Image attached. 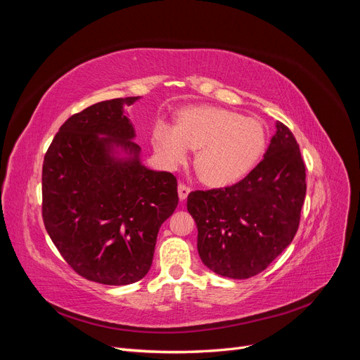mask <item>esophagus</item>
I'll return each instance as SVG.
<instances>
[{
  "instance_id": "34e87169",
  "label": "esophagus",
  "mask_w": 360,
  "mask_h": 360,
  "mask_svg": "<svg viewBox=\"0 0 360 360\" xmlns=\"http://www.w3.org/2000/svg\"><path fill=\"white\" fill-rule=\"evenodd\" d=\"M191 193V188H188L186 184H179V198L181 200V201H184L188 198V195Z\"/></svg>"
}]
</instances>
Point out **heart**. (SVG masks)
Returning a JSON list of instances; mask_svg holds the SVG:
<instances>
[{"label": "heart", "mask_w": 360, "mask_h": 360, "mask_svg": "<svg viewBox=\"0 0 360 360\" xmlns=\"http://www.w3.org/2000/svg\"><path fill=\"white\" fill-rule=\"evenodd\" d=\"M153 147L171 169L183 165L197 150L195 168L201 180L214 188L245 179L263 158L267 130L258 118L214 106H195L180 112L177 126L159 122L153 129Z\"/></svg>", "instance_id": "obj_1"}]
</instances>
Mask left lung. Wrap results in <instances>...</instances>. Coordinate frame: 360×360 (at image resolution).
Instances as JSON below:
<instances>
[{
    "instance_id": "obj_1",
    "label": "left lung",
    "mask_w": 360,
    "mask_h": 360,
    "mask_svg": "<svg viewBox=\"0 0 360 360\" xmlns=\"http://www.w3.org/2000/svg\"><path fill=\"white\" fill-rule=\"evenodd\" d=\"M304 177L296 138L276 122L264 159L243 180L230 188L188 195L202 263L233 279L263 271L297 233L307 195Z\"/></svg>"
}]
</instances>
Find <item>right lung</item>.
Listing matches in <instances>:
<instances>
[{"mask_svg": "<svg viewBox=\"0 0 360 360\" xmlns=\"http://www.w3.org/2000/svg\"><path fill=\"white\" fill-rule=\"evenodd\" d=\"M138 99L105 101L72 115L43 160L41 213L51 240L76 274L105 285L148 274L159 228L179 204L176 177L141 162L124 114Z\"/></svg>", "mask_w": 360, "mask_h": 360, "instance_id": "obj_1", "label": "right lung"}]
</instances>
